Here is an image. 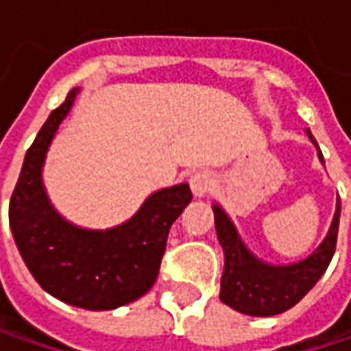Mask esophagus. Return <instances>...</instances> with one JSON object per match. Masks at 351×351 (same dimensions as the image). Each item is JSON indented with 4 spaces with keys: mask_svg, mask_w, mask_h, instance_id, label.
Segmentation results:
<instances>
[{
    "mask_svg": "<svg viewBox=\"0 0 351 351\" xmlns=\"http://www.w3.org/2000/svg\"><path fill=\"white\" fill-rule=\"evenodd\" d=\"M191 191L196 198H204L208 192L214 186V178L208 171H196L191 175Z\"/></svg>",
    "mask_w": 351,
    "mask_h": 351,
    "instance_id": "34e87169",
    "label": "esophagus"
}]
</instances>
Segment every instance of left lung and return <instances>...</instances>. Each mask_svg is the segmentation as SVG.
I'll list each match as a JSON object with an SVG mask.
<instances>
[{
	"instance_id": "1",
	"label": "left lung",
	"mask_w": 351,
	"mask_h": 351,
	"mask_svg": "<svg viewBox=\"0 0 351 351\" xmlns=\"http://www.w3.org/2000/svg\"><path fill=\"white\" fill-rule=\"evenodd\" d=\"M316 147L318 159L324 165L322 151L311 130H304ZM216 236L223 250V273L220 281V300L237 313L250 316H275L295 306L316 281L324 275L336 250L340 226V198L328 228L326 237L313 253L295 263H267L245 245L234 220L218 202L212 204Z\"/></svg>"
}]
</instances>
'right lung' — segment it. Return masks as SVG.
Wrapping results in <instances>:
<instances>
[{"label": "right lung", "instance_id": "1", "mask_svg": "<svg viewBox=\"0 0 351 351\" xmlns=\"http://www.w3.org/2000/svg\"><path fill=\"white\" fill-rule=\"evenodd\" d=\"M78 94L70 90L29 147L9 202V228L25 265L49 295L86 311H112L155 285L169 230L192 192L189 182L159 189L130 220L106 230L66 220L51 202L43 169Z\"/></svg>", "mask_w": 351, "mask_h": 351}]
</instances>
